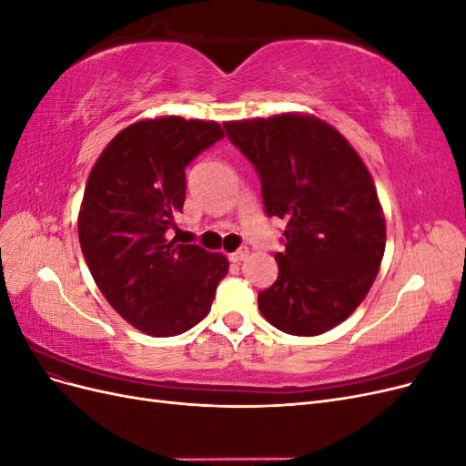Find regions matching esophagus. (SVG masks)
I'll return each instance as SVG.
<instances>
[{
  "instance_id": "34e87169",
  "label": "esophagus",
  "mask_w": 466,
  "mask_h": 466,
  "mask_svg": "<svg viewBox=\"0 0 466 466\" xmlns=\"http://www.w3.org/2000/svg\"><path fill=\"white\" fill-rule=\"evenodd\" d=\"M247 257H248V248H247V247H243V248H238V250L231 252V255H229V260H231V262H241V260H245Z\"/></svg>"
}]
</instances>
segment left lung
I'll return each mask as SVG.
<instances>
[{
  "instance_id": "1",
  "label": "left lung",
  "mask_w": 466,
  "mask_h": 466,
  "mask_svg": "<svg viewBox=\"0 0 466 466\" xmlns=\"http://www.w3.org/2000/svg\"><path fill=\"white\" fill-rule=\"evenodd\" d=\"M223 126L260 175L266 214L288 221L278 278L258 293L262 317L293 336L334 329L365 299L385 255L368 167L334 126L305 112Z\"/></svg>"
}]
</instances>
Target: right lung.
I'll use <instances>...</instances> for the list:
<instances>
[{"label":"right lung","mask_w":466,"mask_h":466,"mask_svg":"<svg viewBox=\"0 0 466 466\" xmlns=\"http://www.w3.org/2000/svg\"><path fill=\"white\" fill-rule=\"evenodd\" d=\"M223 137L214 120L144 118L95 161L77 216L96 288L134 329L155 338L196 327L229 270L221 252L168 238L187 198L185 167Z\"/></svg>","instance_id":"right-lung-1"}]
</instances>
